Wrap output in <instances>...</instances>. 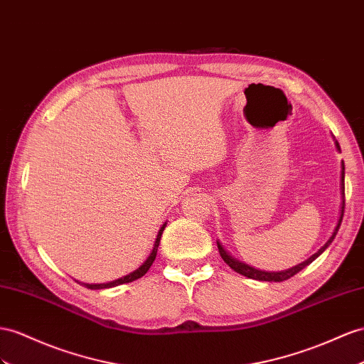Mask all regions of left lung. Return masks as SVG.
I'll return each instance as SVG.
<instances>
[{
  "label": "left lung",
  "instance_id": "left-lung-1",
  "mask_svg": "<svg viewBox=\"0 0 364 364\" xmlns=\"http://www.w3.org/2000/svg\"><path fill=\"white\" fill-rule=\"evenodd\" d=\"M337 149L340 151V144L337 143ZM341 195H343V203H341V215H340V220H338V225H337V228H335V230H333V234H332V237L328 240V243H326L318 252L316 254H314L311 258H307L304 263H301V264H298V266H295V267H292V269H289V271H284V272H263V271H257V269H254V267H249L247 264H243V263H240V262H237V259H234L232 258L225 249H223V246L218 243L217 241V245H218V252H220V255H221V258L225 259V263L230 267V269H234V271L237 272V274H241V275H245V277H247V278H254V279H259V282H284V279H289L291 277H294L295 274H298L301 271V269H304L306 266H309L314 259L318 257V255H321L324 250H326V247H328L332 241H333V238H335V235H337V232H338V229H340V225H341V220H343V213H344V163H341Z\"/></svg>",
  "mask_w": 364,
  "mask_h": 364
}]
</instances>
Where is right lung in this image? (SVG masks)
<instances>
[{
    "mask_svg": "<svg viewBox=\"0 0 364 364\" xmlns=\"http://www.w3.org/2000/svg\"><path fill=\"white\" fill-rule=\"evenodd\" d=\"M164 228H166V225H163V228L160 229V232H158L156 240H155V245H154V250H152V254L149 255V258L146 259V263H144V264H141V266H139L135 272L129 274V275H126V277H123V278H118V279H115V282L106 283V284H86V283H82V286H86L87 289H107V287H114V286H119V284H124V283L135 282V279L141 278V277H143V275H144V274L149 271V267H151V266H152V263L155 262L156 250H158V246H160V240H161V234H163Z\"/></svg>",
    "mask_w": 364,
    "mask_h": 364,
    "instance_id": "1",
    "label": "right lung"
}]
</instances>
